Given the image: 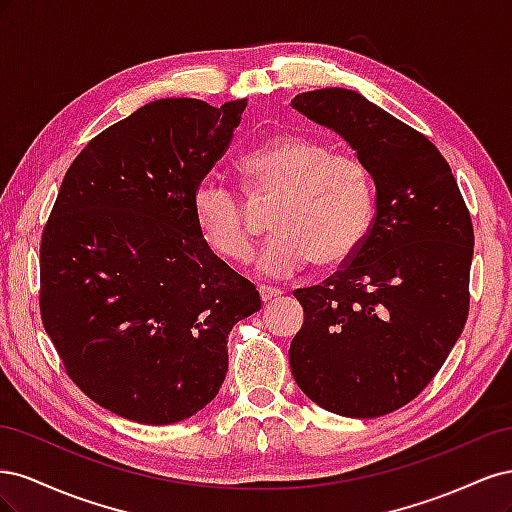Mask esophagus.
Returning <instances> with one entry per match:
<instances>
[{"label": "esophagus", "mask_w": 512, "mask_h": 512, "mask_svg": "<svg viewBox=\"0 0 512 512\" xmlns=\"http://www.w3.org/2000/svg\"><path fill=\"white\" fill-rule=\"evenodd\" d=\"M258 292H260L262 303H269V301H273V299H277V297H282V290H277V288H273V286H260Z\"/></svg>", "instance_id": "esophagus-1"}]
</instances>
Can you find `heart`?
Returning a JSON list of instances; mask_svg holds the SVG:
<instances>
[{
    "mask_svg": "<svg viewBox=\"0 0 512 512\" xmlns=\"http://www.w3.org/2000/svg\"><path fill=\"white\" fill-rule=\"evenodd\" d=\"M254 198H275L269 226L275 230L256 258V271L290 277L316 260L318 267L348 262L374 222V188L367 168L333 153L320 138L282 134L247 151L239 162ZM192 215L200 237L215 254L247 260L254 230L243 198L215 177L196 183Z\"/></svg>",
    "mask_w": 512,
    "mask_h": 512,
    "instance_id": "b5f03b06",
    "label": "heart"
}]
</instances>
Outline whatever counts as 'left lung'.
I'll return each mask as SVG.
<instances>
[{
  "label": "left lung",
  "mask_w": 512,
  "mask_h": 512,
  "mask_svg": "<svg viewBox=\"0 0 512 512\" xmlns=\"http://www.w3.org/2000/svg\"><path fill=\"white\" fill-rule=\"evenodd\" d=\"M290 106L342 136L376 185V218L350 265L294 290L305 320L290 369L320 408L376 418L421 393L463 331L470 213L429 138L356 91H305Z\"/></svg>",
  "instance_id": "8db88e82"
}]
</instances>
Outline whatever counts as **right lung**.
I'll return each mask as SVG.
<instances>
[{
	"label": "right lung",
	"instance_id": "add662e5",
	"mask_svg": "<svg viewBox=\"0 0 512 512\" xmlns=\"http://www.w3.org/2000/svg\"><path fill=\"white\" fill-rule=\"evenodd\" d=\"M247 100L149 102L91 141L42 232V324L98 406L179 423L218 395L226 339L260 294L200 237L192 194L228 149Z\"/></svg>",
	"mask_w": 512,
	"mask_h": 512
}]
</instances>
